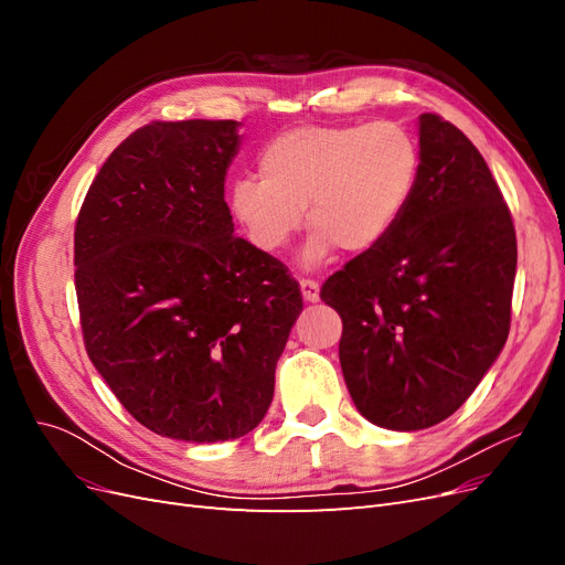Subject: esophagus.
Masks as SVG:
<instances>
[{
    "label": "esophagus",
    "mask_w": 565,
    "mask_h": 565,
    "mask_svg": "<svg viewBox=\"0 0 565 565\" xmlns=\"http://www.w3.org/2000/svg\"><path fill=\"white\" fill-rule=\"evenodd\" d=\"M299 287H301V295H303L306 301H318L320 299V285H318V280L301 278Z\"/></svg>",
    "instance_id": "34e87169"
}]
</instances>
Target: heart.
Masks as SVG:
<instances>
[{
    "instance_id": "heart-1",
    "label": "heart",
    "mask_w": 565,
    "mask_h": 565,
    "mask_svg": "<svg viewBox=\"0 0 565 565\" xmlns=\"http://www.w3.org/2000/svg\"><path fill=\"white\" fill-rule=\"evenodd\" d=\"M259 177L231 188V212L249 243L264 254L282 252L303 226L309 266L339 247L351 254L382 245L413 202L419 143L391 119L370 125H309L278 134L259 156Z\"/></svg>"
}]
</instances>
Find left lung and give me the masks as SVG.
Listing matches in <instances>:
<instances>
[{
  "mask_svg": "<svg viewBox=\"0 0 565 565\" xmlns=\"http://www.w3.org/2000/svg\"><path fill=\"white\" fill-rule=\"evenodd\" d=\"M422 174L401 224L322 282L339 313V363L372 424L417 431L448 419L500 355L511 324L516 231L478 148L419 117Z\"/></svg>",
  "mask_w": 565,
  "mask_h": 565,
  "instance_id": "1",
  "label": "left lung"
}]
</instances>
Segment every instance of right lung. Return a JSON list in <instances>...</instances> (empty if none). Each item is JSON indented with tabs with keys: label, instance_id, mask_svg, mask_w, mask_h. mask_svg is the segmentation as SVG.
I'll return each instance as SVG.
<instances>
[{
	"label": "right lung",
	"instance_id": "1",
	"mask_svg": "<svg viewBox=\"0 0 565 565\" xmlns=\"http://www.w3.org/2000/svg\"><path fill=\"white\" fill-rule=\"evenodd\" d=\"M235 127L136 129L98 169L75 224L84 349L136 422L177 440L241 438L264 419L303 309L287 266L233 235Z\"/></svg>",
	"mask_w": 565,
	"mask_h": 565
}]
</instances>
